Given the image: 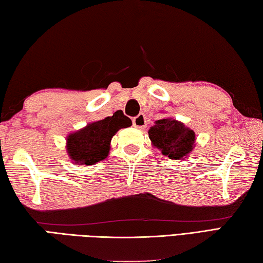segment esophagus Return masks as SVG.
Here are the masks:
<instances>
[{"label":"esophagus","instance_id":"obj_1","mask_svg":"<svg viewBox=\"0 0 263 263\" xmlns=\"http://www.w3.org/2000/svg\"><path fill=\"white\" fill-rule=\"evenodd\" d=\"M132 123H133V126H136L138 128H144L147 125L146 116L144 115V114H139V115L132 119Z\"/></svg>","mask_w":263,"mask_h":263}]
</instances>
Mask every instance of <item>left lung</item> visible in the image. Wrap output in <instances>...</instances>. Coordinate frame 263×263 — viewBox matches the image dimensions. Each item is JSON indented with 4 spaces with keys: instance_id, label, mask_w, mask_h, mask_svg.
<instances>
[{
    "instance_id": "1",
    "label": "left lung",
    "mask_w": 263,
    "mask_h": 263,
    "mask_svg": "<svg viewBox=\"0 0 263 263\" xmlns=\"http://www.w3.org/2000/svg\"><path fill=\"white\" fill-rule=\"evenodd\" d=\"M148 136L162 154L173 160L187 156L192 152L195 141L194 132L173 118L156 121L155 125L148 131Z\"/></svg>"
}]
</instances>
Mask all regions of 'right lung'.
Returning <instances> with one entry per match:
<instances>
[{
  "instance_id": "1",
  "label": "right lung",
  "mask_w": 263,
  "mask_h": 263,
  "mask_svg": "<svg viewBox=\"0 0 263 263\" xmlns=\"http://www.w3.org/2000/svg\"><path fill=\"white\" fill-rule=\"evenodd\" d=\"M132 125L131 119L116 111L110 117L88 124L68 137L69 156L77 164H95L106 159L110 149L111 138L123 127Z\"/></svg>"
}]
</instances>
